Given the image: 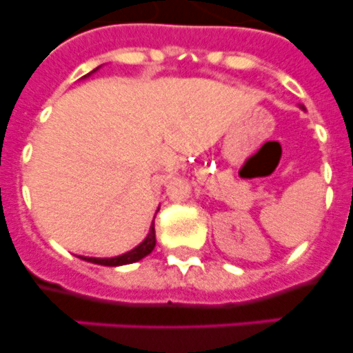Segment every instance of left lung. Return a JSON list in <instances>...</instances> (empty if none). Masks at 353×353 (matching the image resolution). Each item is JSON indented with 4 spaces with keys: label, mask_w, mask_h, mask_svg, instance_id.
Masks as SVG:
<instances>
[{
    "label": "left lung",
    "mask_w": 353,
    "mask_h": 353,
    "mask_svg": "<svg viewBox=\"0 0 353 353\" xmlns=\"http://www.w3.org/2000/svg\"><path fill=\"white\" fill-rule=\"evenodd\" d=\"M302 109H304V108H302Z\"/></svg>",
    "instance_id": "1"
}]
</instances>
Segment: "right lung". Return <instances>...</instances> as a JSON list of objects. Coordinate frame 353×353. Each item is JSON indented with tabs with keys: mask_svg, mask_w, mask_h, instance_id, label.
<instances>
[{
	"mask_svg": "<svg viewBox=\"0 0 353 353\" xmlns=\"http://www.w3.org/2000/svg\"><path fill=\"white\" fill-rule=\"evenodd\" d=\"M95 70H99V68H95ZM88 74H90V73H88ZM88 74H87V77H88ZM157 212H159V210H157ZM154 220H152L150 232H148V236L145 237L143 243H141L140 245H137L134 249H131V251L124 252V254H121V256H116V258H87V256H78V258L85 259V261H88V263H95V265H104V266H121V265H130V263L140 261L141 258H145V256L150 254V252L154 251V248H155V223H154Z\"/></svg>",
	"mask_w": 353,
	"mask_h": 353,
	"instance_id": "add662e5",
	"label": "right lung"
}]
</instances>
